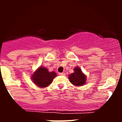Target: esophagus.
<instances>
[{
    "label": "esophagus",
    "instance_id": "1",
    "mask_svg": "<svg viewBox=\"0 0 122 122\" xmlns=\"http://www.w3.org/2000/svg\"><path fill=\"white\" fill-rule=\"evenodd\" d=\"M59 74H60V76H66V73H65V72H60Z\"/></svg>",
    "mask_w": 122,
    "mask_h": 122
}]
</instances>
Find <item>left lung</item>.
<instances>
[{
  "instance_id": "left-lung-1",
  "label": "left lung",
  "mask_w": 122,
  "mask_h": 122,
  "mask_svg": "<svg viewBox=\"0 0 122 122\" xmlns=\"http://www.w3.org/2000/svg\"><path fill=\"white\" fill-rule=\"evenodd\" d=\"M71 84L76 86H81L86 84V76L78 67L74 69V72L69 75L68 77Z\"/></svg>"
}]
</instances>
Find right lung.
<instances>
[{"mask_svg":"<svg viewBox=\"0 0 122 122\" xmlns=\"http://www.w3.org/2000/svg\"><path fill=\"white\" fill-rule=\"evenodd\" d=\"M55 77L56 74L54 71L50 72L45 67H40L34 72L31 79L38 87L43 88L51 84Z\"/></svg>","mask_w":122,"mask_h":122,"instance_id":"add662e5","label":"right lung"}]
</instances>
